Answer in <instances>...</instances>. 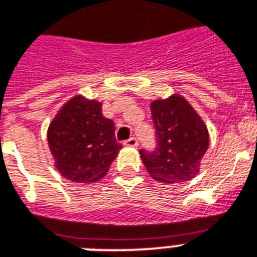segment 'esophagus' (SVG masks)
Here are the masks:
<instances>
[{
  "mask_svg": "<svg viewBox=\"0 0 257 257\" xmlns=\"http://www.w3.org/2000/svg\"><path fill=\"white\" fill-rule=\"evenodd\" d=\"M137 144H139V142H137L136 137H131L129 140H126V142L124 143V146L126 147H137Z\"/></svg>",
  "mask_w": 257,
  "mask_h": 257,
  "instance_id": "obj_1",
  "label": "esophagus"
}]
</instances>
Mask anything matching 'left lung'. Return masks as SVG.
I'll use <instances>...</instances> for the list:
<instances>
[{"instance_id":"8db88e82","label":"left lung","mask_w":257,"mask_h":257,"mask_svg":"<svg viewBox=\"0 0 257 257\" xmlns=\"http://www.w3.org/2000/svg\"><path fill=\"white\" fill-rule=\"evenodd\" d=\"M158 148L140 151L147 171L162 183L193 179L209 147V131L201 115L181 94L151 102Z\"/></svg>"}]
</instances>
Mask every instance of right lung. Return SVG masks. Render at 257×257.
<instances>
[{
	"label": "right lung",
	"instance_id": "right-lung-1",
	"mask_svg": "<svg viewBox=\"0 0 257 257\" xmlns=\"http://www.w3.org/2000/svg\"><path fill=\"white\" fill-rule=\"evenodd\" d=\"M47 140L55 168L75 183L101 181L122 148L115 140L114 122L103 117L102 102L82 94L59 109Z\"/></svg>",
	"mask_w": 257,
	"mask_h": 257
}]
</instances>
